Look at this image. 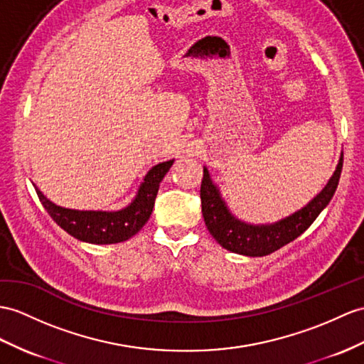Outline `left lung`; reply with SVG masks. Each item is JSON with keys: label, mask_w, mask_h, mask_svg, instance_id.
Instances as JSON below:
<instances>
[{"label": "left lung", "mask_w": 364, "mask_h": 364, "mask_svg": "<svg viewBox=\"0 0 364 364\" xmlns=\"http://www.w3.org/2000/svg\"><path fill=\"white\" fill-rule=\"evenodd\" d=\"M343 168V153L331 179L316 196L309 200L303 208L272 224H250L239 219L228 208L220 194L218 183L211 179L207 166H203L200 185L202 216L210 235L225 250L244 256H265L281 249L282 245L296 239L312 225L318 215L333 198Z\"/></svg>", "instance_id": "obj_1"}]
</instances>
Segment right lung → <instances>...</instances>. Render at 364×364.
Instances as JSON below:
<instances>
[{
  "label": "right lung",
  "mask_w": 364,
  "mask_h": 364,
  "mask_svg": "<svg viewBox=\"0 0 364 364\" xmlns=\"http://www.w3.org/2000/svg\"><path fill=\"white\" fill-rule=\"evenodd\" d=\"M174 159L154 165L127 207L120 210H75L65 208L49 200L33 183L40 202L50 218L78 241L90 244H117L128 241L144 227L154 208V200L165 174L170 171Z\"/></svg>",
  "instance_id": "right-lung-1"
}]
</instances>
